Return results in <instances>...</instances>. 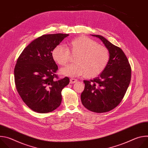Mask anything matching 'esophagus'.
<instances>
[{"label":"esophagus","mask_w":148,"mask_h":148,"mask_svg":"<svg viewBox=\"0 0 148 148\" xmlns=\"http://www.w3.org/2000/svg\"><path fill=\"white\" fill-rule=\"evenodd\" d=\"M77 81H78V80L76 79H75V78H71L70 80V82L71 84L75 83V82H77Z\"/></svg>","instance_id":"obj_1"}]
</instances>
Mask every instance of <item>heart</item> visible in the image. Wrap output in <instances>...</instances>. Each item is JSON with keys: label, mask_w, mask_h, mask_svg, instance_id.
Returning <instances> with one entry per match:
<instances>
[{"label": "heart", "mask_w": 148, "mask_h": 148, "mask_svg": "<svg viewBox=\"0 0 148 148\" xmlns=\"http://www.w3.org/2000/svg\"><path fill=\"white\" fill-rule=\"evenodd\" d=\"M70 53L76 54L74 58L75 63L60 70L61 74L70 77L84 75L87 78L95 77L106 68L110 58V51L106 47L84 36L69 41L67 48L57 45L51 55L59 65L65 66L70 60Z\"/></svg>", "instance_id": "1"}]
</instances>
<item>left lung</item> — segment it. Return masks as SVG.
Here are the masks:
<instances>
[{
	"label": "left lung",
	"instance_id": "obj_1",
	"mask_svg": "<svg viewBox=\"0 0 148 148\" xmlns=\"http://www.w3.org/2000/svg\"><path fill=\"white\" fill-rule=\"evenodd\" d=\"M99 38L110 51V58L105 70L96 78L84 80L85 88L81 95L84 107L97 112H108L119 105L131 78V68L122 50L100 35Z\"/></svg>",
	"mask_w": 148,
	"mask_h": 148
}]
</instances>
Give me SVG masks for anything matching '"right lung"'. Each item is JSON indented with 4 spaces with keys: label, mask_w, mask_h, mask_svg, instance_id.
Returning a JSON list of instances; mask_svg holds the SVG:
<instances>
[{
    "label": "right lung",
    "mask_w": 148,
    "mask_h": 148,
    "mask_svg": "<svg viewBox=\"0 0 148 148\" xmlns=\"http://www.w3.org/2000/svg\"><path fill=\"white\" fill-rule=\"evenodd\" d=\"M68 34H45L35 39L18 57L14 74L17 91L29 108L38 113L57 108L61 91L70 82L67 77L58 79V70L51 55L53 49Z\"/></svg>",
    "instance_id": "1"
}]
</instances>
